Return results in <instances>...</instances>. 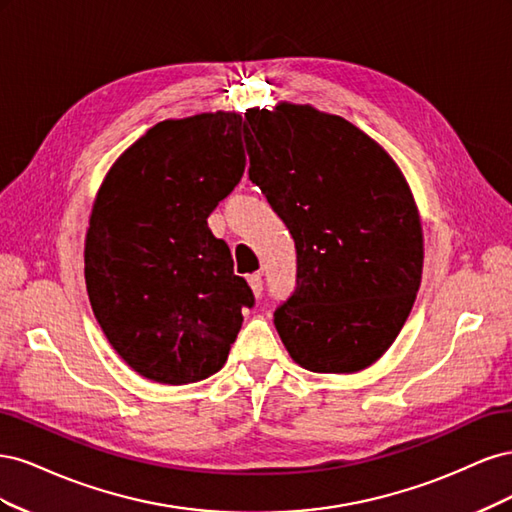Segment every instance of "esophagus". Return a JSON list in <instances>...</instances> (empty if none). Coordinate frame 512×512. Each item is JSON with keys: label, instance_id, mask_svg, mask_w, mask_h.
<instances>
[{"label": "esophagus", "instance_id": "1", "mask_svg": "<svg viewBox=\"0 0 512 512\" xmlns=\"http://www.w3.org/2000/svg\"><path fill=\"white\" fill-rule=\"evenodd\" d=\"M247 284H250V288H252V292L256 294V297H260V292H262V277H260V273H254V275L247 277Z\"/></svg>", "mask_w": 512, "mask_h": 512}]
</instances>
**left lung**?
Here are the masks:
<instances>
[{
	"label": "left lung",
	"instance_id": "8db88e82",
	"mask_svg": "<svg viewBox=\"0 0 512 512\" xmlns=\"http://www.w3.org/2000/svg\"><path fill=\"white\" fill-rule=\"evenodd\" d=\"M250 179L297 250V288L275 309L294 363L354 374L391 348L423 275L410 185L374 138L309 104L250 108Z\"/></svg>",
	"mask_w": 512,
	"mask_h": 512
}]
</instances>
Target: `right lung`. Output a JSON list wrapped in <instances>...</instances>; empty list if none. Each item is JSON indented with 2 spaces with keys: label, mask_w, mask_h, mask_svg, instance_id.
I'll return each mask as SVG.
<instances>
[{
  "label": "right lung",
  "mask_w": 512,
  "mask_h": 512,
  "mask_svg": "<svg viewBox=\"0 0 512 512\" xmlns=\"http://www.w3.org/2000/svg\"><path fill=\"white\" fill-rule=\"evenodd\" d=\"M239 113L166 119L108 170L85 237V284L108 344L160 384L213 376L254 294L207 226L245 170Z\"/></svg>",
  "instance_id": "right-lung-1"
}]
</instances>
